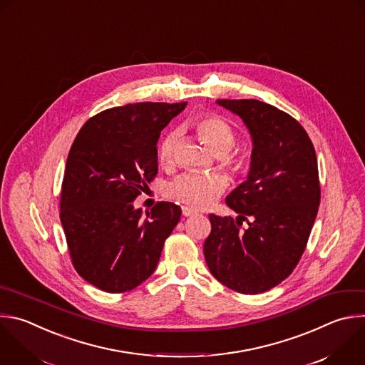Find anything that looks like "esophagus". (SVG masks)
Returning <instances> with one entry per match:
<instances>
[{
    "label": "esophagus",
    "mask_w": 365,
    "mask_h": 365,
    "mask_svg": "<svg viewBox=\"0 0 365 365\" xmlns=\"http://www.w3.org/2000/svg\"><path fill=\"white\" fill-rule=\"evenodd\" d=\"M182 213H183V216H192V215H196L197 212L195 209L189 207V206H183L182 207Z\"/></svg>",
    "instance_id": "1"
}]
</instances>
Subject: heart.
<instances>
[{
	"mask_svg": "<svg viewBox=\"0 0 365 365\" xmlns=\"http://www.w3.org/2000/svg\"><path fill=\"white\" fill-rule=\"evenodd\" d=\"M199 138L210 148L215 155L225 156V162L236 170L247 166V159L242 155H229L235 143V132L226 120L216 114H207L196 121ZM182 132L170 130L159 143L158 156L162 165L173 166L179 156ZM229 180L219 172H187L175 179L169 186V195L192 207L205 209L212 206L227 189Z\"/></svg>",
	"mask_w": 365,
	"mask_h": 365,
	"instance_id": "heart-1",
	"label": "heart"
}]
</instances>
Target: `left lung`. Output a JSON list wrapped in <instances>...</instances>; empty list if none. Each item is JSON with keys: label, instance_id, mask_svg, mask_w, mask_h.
Returning <instances> with one entry per match:
<instances>
[{"label": "left lung", "instance_id": "obj_1", "mask_svg": "<svg viewBox=\"0 0 365 365\" xmlns=\"http://www.w3.org/2000/svg\"><path fill=\"white\" fill-rule=\"evenodd\" d=\"M217 104L244 120L254 149L248 180L226 197L240 219L209 215L212 230L203 254L219 282L255 295L287 279L307 248L321 200L317 155L288 113L254 98Z\"/></svg>", "mask_w": 365, "mask_h": 365}]
</instances>
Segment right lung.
I'll list each match as a JSON object with an SVG mask.
<instances>
[{"label": "right lung", "instance_id": "obj_1", "mask_svg": "<svg viewBox=\"0 0 365 365\" xmlns=\"http://www.w3.org/2000/svg\"><path fill=\"white\" fill-rule=\"evenodd\" d=\"M182 103H135L90 117L68 152L60 220L74 269L96 288L121 294L156 269L182 209L158 202L146 216L135 199L158 175L160 132Z\"/></svg>", "mask_w": 365, "mask_h": 365}]
</instances>
